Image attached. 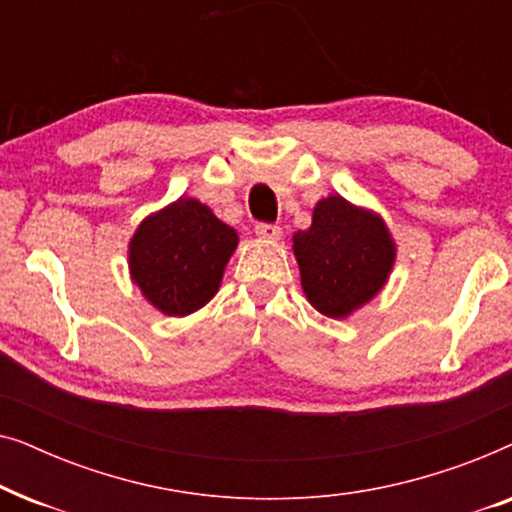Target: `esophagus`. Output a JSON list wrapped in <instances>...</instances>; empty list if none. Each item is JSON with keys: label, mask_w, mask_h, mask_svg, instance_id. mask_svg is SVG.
Here are the masks:
<instances>
[{"label": "esophagus", "mask_w": 512, "mask_h": 512, "mask_svg": "<svg viewBox=\"0 0 512 512\" xmlns=\"http://www.w3.org/2000/svg\"><path fill=\"white\" fill-rule=\"evenodd\" d=\"M256 235L261 237V240L277 242V240H282V228L272 226V223H258V226H256Z\"/></svg>", "instance_id": "obj_1"}]
</instances>
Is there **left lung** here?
Masks as SVG:
<instances>
[{
	"mask_svg": "<svg viewBox=\"0 0 512 512\" xmlns=\"http://www.w3.org/2000/svg\"><path fill=\"white\" fill-rule=\"evenodd\" d=\"M300 286L314 310L347 319L389 282L396 242L373 209L333 193L312 209V226L293 233Z\"/></svg>",
	"mask_w": 512,
	"mask_h": 512,
	"instance_id": "8db88e82",
	"label": "left lung"
}]
</instances>
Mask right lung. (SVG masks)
I'll return each mask as SVG.
<instances>
[{
	"label": "right lung",
	"instance_id": "right-lung-1",
	"mask_svg": "<svg viewBox=\"0 0 512 512\" xmlns=\"http://www.w3.org/2000/svg\"><path fill=\"white\" fill-rule=\"evenodd\" d=\"M240 237L200 200L170 202L142 219L128 242V270L144 300L167 317L198 312L219 291Z\"/></svg>",
	"mask_w": 512,
	"mask_h": 512
}]
</instances>
